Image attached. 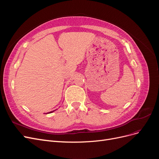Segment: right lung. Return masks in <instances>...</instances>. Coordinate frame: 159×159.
<instances>
[{"instance_id": "right-lung-1", "label": "right lung", "mask_w": 159, "mask_h": 159, "mask_svg": "<svg viewBox=\"0 0 159 159\" xmlns=\"http://www.w3.org/2000/svg\"><path fill=\"white\" fill-rule=\"evenodd\" d=\"M53 111H51V112H50V113H52V112H53Z\"/></svg>"}]
</instances>
